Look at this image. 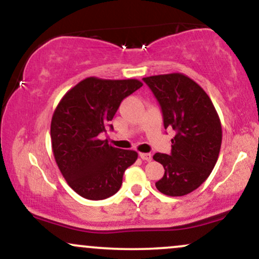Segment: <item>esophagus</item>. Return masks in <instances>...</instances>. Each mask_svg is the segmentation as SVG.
Masks as SVG:
<instances>
[{
  "label": "esophagus",
  "instance_id": "obj_1",
  "mask_svg": "<svg viewBox=\"0 0 259 259\" xmlns=\"http://www.w3.org/2000/svg\"><path fill=\"white\" fill-rule=\"evenodd\" d=\"M140 157H141V159L147 160V162H150V160L152 159V156H151V153H140Z\"/></svg>",
  "mask_w": 259,
  "mask_h": 259
}]
</instances>
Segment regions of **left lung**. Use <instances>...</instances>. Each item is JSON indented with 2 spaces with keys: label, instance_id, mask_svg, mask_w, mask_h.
<instances>
[{
  "label": "left lung",
  "instance_id": "left-lung-1",
  "mask_svg": "<svg viewBox=\"0 0 259 259\" xmlns=\"http://www.w3.org/2000/svg\"><path fill=\"white\" fill-rule=\"evenodd\" d=\"M159 102L164 127L175 133L171 153H156L164 167L156 183L162 194L177 197L192 192L209 177L222 146V123L206 91L183 73L144 78Z\"/></svg>",
  "mask_w": 259,
  "mask_h": 259
}]
</instances>
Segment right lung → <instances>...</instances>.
<instances>
[{
	"instance_id": "1",
	"label": "right lung",
	"mask_w": 259,
	"mask_h": 259,
	"mask_svg": "<svg viewBox=\"0 0 259 259\" xmlns=\"http://www.w3.org/2000/svg\"><path fill=\"white\" fill-rule=\"evenodd\" d=\"M142 86L138 79L90 76L59 101L51 120V144L59 170L74 191L88 200H105L120 189L125 169L138 152L100 140L120 102ZM109 126H113L109 124Z\"/></svg>"
}]
</instances>
